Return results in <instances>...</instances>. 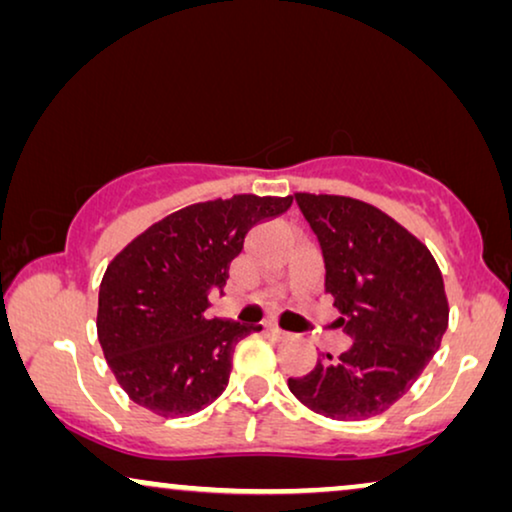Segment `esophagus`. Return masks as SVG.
I'll use <instances>...</instances> for the list:
<instances>
[{
  "label": "esophagus",
  "mask_w": 512,
  "mask_h": 512,
  "mask_svg": "<svg viewBox=\"0 0 512 512\" xmlns=\"http://www.w3.org/2000/svg\"><path fill=\"white\" fill-rule=\"evenodd\" d=\"M265 331H268L275 340H282V338H286V333L282 331V328H277V326H265Z\"/></svg>",
  "instance_id": "34e87169"
}]
</instances>
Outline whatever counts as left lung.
<instances>
[{"label":"left lung","instance_id":"8db88e82","mask_svg":"<svg viewBox=\"0 0 512 512\" xmlns=\"http://www.w3.org/2000/svg\"><path fill=\"white\" fill-rule=\"evenodd\" d=\"M326 265V293L352 347L326 354L291 394L317 415H382L433 359L447 331L443 275L431 251L382 209L345 195L296 193Z\"/></svg>","mask_w":512,"mask_h":512}]
</instances>
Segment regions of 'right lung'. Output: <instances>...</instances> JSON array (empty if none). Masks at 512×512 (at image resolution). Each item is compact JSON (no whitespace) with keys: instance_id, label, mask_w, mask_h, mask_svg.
Here are the masks:
<instances>
[{"instance_id":"obj_1","label":"right lung","mask_w":512,"mask_h":512,"mask_svg":"<svg viewBox=\"0 0 512 512\" xmlns=\"http://www.w3.org/2000/svg\"><path fill=\"white\" fill-rule=\"evenodd\" d=\"M291 202V195L195 202L146 228L107 265L97 338L130 401L160 417H188L223 394L235 345L261 326L207 319V296L223 291L249 230Z\"/></svg>"}]
</instances>
